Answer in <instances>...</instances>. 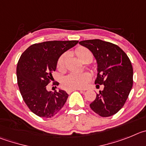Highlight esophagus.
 <instances>
[{
	"label": "esophagus",
	"mask_w": 146,
	"mask_h": 146,
	"mask_svg": "<svg viewBox=\"0 0 146 146\" xmlns=\"http://www.w3.org/2000/svg\"><path fill=\"white\" fill-rule=\"evenodd\" d=\"M75 90H78V91H81V92L84 91V89H72V90H68V91H67V92H68V93H70V92H72L75 91Z\"/></svg>",
	"instance_id": "1"
}]
</instances>
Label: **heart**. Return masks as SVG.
<instances>
[{
  "label": "heart",
  "mask_w": 146,
  "mask_h": 146,
  "mask_svg": "<svg viewBox=\"0 0 146 146\" xmlns=\"http://www.w3.org/2000/svg\"><path fill=\"white\" fill-rule=\"evenodd\" d=\"M76 54L81 61L84 62L87 58L92 59V54L88 48L79 46L76 49ZM68 57V53H64L59 57L57 67L60 71H64L65 69V61ZM91 79V76L88 73H72L65 76L62 80V86L68 90L83 89L86 86Z\"/></svg>",
  "instance_id": "heart-1"
}]
</instances>
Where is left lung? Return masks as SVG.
<instances>
[{"mask_svg": "<svg viewBox=\"0 0 146 146\" xmlns=\"http://www.w3.org/2000/svg\"><path fill=\"white\" fill-rule=\"evenodd\" d=\"M79 44L91 51L98 63L95 84L104 89L90 104L94 112L108 117L121 110L133 84V68L127 54L119 46L100 39L86 40Z\"/></svg>", "mask_w": 146, "mask_h": 146, "instance_id": "left-lung-1", "label": "left lung"}]
</instances>
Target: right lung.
Instances as JSON below:
<instances>
[{
	"label": "right lung",
	"instance_id": "obj_1",
	"mask_svg": "<svg viewBox=\"0 0 146 146\" xmlns=\"http://www.w3.org/2000/svg\"><path fill=\"white\" fill-rule=\"evenodd\" d=\"M78 42H42L31 45L21 55L17 67L18 86L25 104L35 115L51 118L65 105L68 98L66 92H48L46 86L53 78L52 73L57 68L59 57Z\"/></svg>",
	"mask_w": 146,
	"mask_h": 146
}]
</instances>
